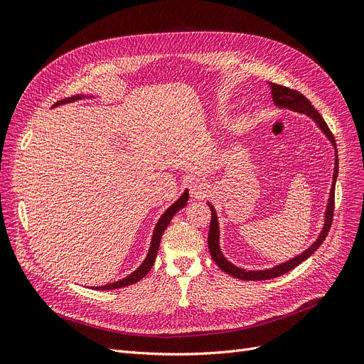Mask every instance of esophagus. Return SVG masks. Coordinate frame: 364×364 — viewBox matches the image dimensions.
<instances>
[{
  "label": "esophagus",
  "mask_w": 364,
  "mask_h": 364,
  "mask_svg": "<svg viewBox=\"0 0 364 364\" xmlns=\"http://www.w3.org/2000/svg\"><path fill=\"white\" fill-rule=\"evenodd\" d=\"M190 193H192V198L199 199L206 193V183L202 180H195L190 184Z\"/></svg>",
  "instance_id": "1"
}]
</instances>
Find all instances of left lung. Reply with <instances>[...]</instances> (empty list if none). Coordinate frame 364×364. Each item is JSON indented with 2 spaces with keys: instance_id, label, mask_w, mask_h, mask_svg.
I'll return each mask as SVG.
<instances>
[{
  "instance_id": "obj_1",
  "label": "left lung",
  "mask_w": 364,
  "mask_h": 364,
  "mask_svg": "<svg viewBox=\"0 0 364 364\" xmlns=\"http://www.w3.org/2000/svg\"><path fill=\"white\" fill-rule=\"evenodd\" d=\"M270 87H272L273 102L277 107L291 109L294 112H299V113L307 114V117H310L317 124V127L323 131L324 136H326L329 139V141L333 144V147H335L333 181H332V187H331L329 200H328V205H326V213H324V224H323V228H321L318 237L316 239V242L309 247V250H305L304 252H301L295 258L286 261V262H282V264L273 267V269H267V270H245V269H240V267H236L235 264H232L230 261L225 259V257L223 255V252L220 250V227H218V218H217L215 208L208 202V206H209V209H211V214H213L211 215V224H209V235H208L209 252H211L213 259L215 261V264L220 267V269L224 273L230 274L236 279H240V280H269V279L279 277L282 274H286L288 272L294 270L296 265H299L302 261L310 258L318 250V246L323 243L324 239H326V236L331 230L332 220H333L335 183H336V177H338V149H336L333 134L331 132L328 124L324 122V119L321 118V114L314 109L311 102L307 97H305V95H302L299 91L291 90V88L283 87V85H277V84H273V82H270Z\"/></svg>"
}]
</instances>
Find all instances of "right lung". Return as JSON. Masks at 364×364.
Segmentation results:
<instances>
[{
    "instance_id": "obj_1",
    "label": "right lung",
    "mask_w": 364,
    "mask_h": 364,
    "mask_svg": "<svg viewBox=\"0 0 364 364\" xmlns=\"http://www.w3.org/2000/svg\"><path fill=\"white\" fill-rule=\"evenodd\" d=\"M85 95L84 94H78V95H73V97H69V99H63L60 102H57L53 107L59 106V105H65V103H70V102H75V100H81L84 99ZM187 200H188V192L186 190V192L180 196V199L177 202L172 203L166 211L162 214V217L159 218V221L156 223V227L155 230H153V236H151V242H150V247H149V252H147V257L144 258L143 264L139 267V269L136 272H132L129 276L118 280V282H113V283H109V284H105V286H95V288L92 289H97V291H110V289H119V288H125V286H129V284H134L137 283L139 280H141L153 267V264H155V259H156V255H158V251H159V243H161V239H162V235L165 232V228L168 227V224L171 223L172 217H174L181 208H184L187 205Z\"/></svg>"
}]
</instances>
